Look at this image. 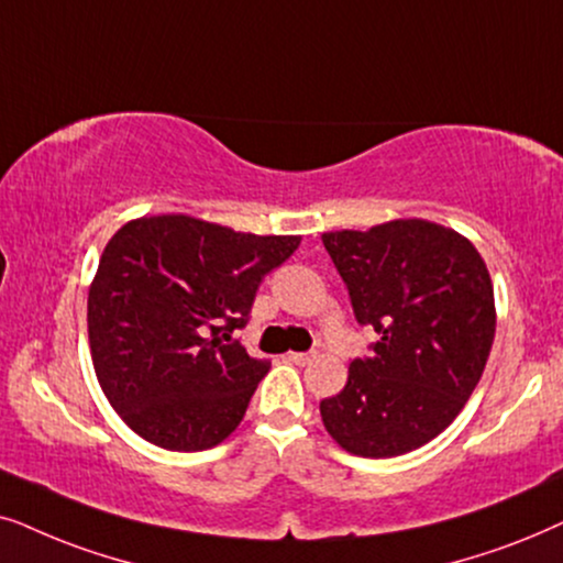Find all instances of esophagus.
I'll return each mask as SVG.
<instances>
[{"label":"esophagus","mask_w":563,"mask_h":563,"mask_svg":"<svg viewBox=\"0 0 563 563\" xmlns=\"http://www.w3.org/2000/svg\"><path fill=\"white\" fill-rule=\"evenodd\" d=\"M313 357H317V355H313V352H288V360H290V363H296V365L311 363Z\"/></svg>","instance_id":"34e87169"}]
</instances>
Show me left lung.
<instances>
[{
	"label": "left lung",
	"mask_w": 563,
	"mask_h": 563,
	"mask_svg": "<svg viewBox=\"0 0 563 563\" xmlns=\"http://www.w3.org/2000/svg\"><path fill=\"white\" fill-rule=\"evenodd\" d=\"M357 324L378 342L319 404L327 432L363 459L430 443L466 407L497 329L489 269L459 231L399 219L321 234Z\"/></svg>",
	"instance_id": "8db88e82"
}]
</instances>
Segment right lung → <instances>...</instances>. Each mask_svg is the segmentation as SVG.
Masks as SVG:
<instances>
[{
  "instance_id": "1",
  "label": "right lung",
  "mask_w": 563,
  "mask_h": 563,
  "mask_svg": "<svg viewBox=\"0 0 563 563\" xmlns=\"http://www.w3.org/2000/svg\"><path fill=\"white\" fill-rule=\"evenodd\" d=\"M298 244L183 213L118 229L89 286L87 329L97 380L133 432L190 453L236 430L269 363L231 334Z\"/></svg>"
}]
</instances>
